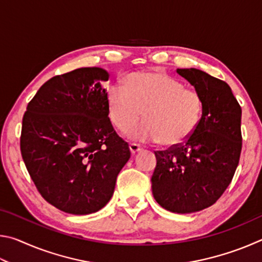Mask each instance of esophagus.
<instances>
[{"instance_id": "1", "label": "esophagus", "mask_w": 262, "mask_h": 262, "mask_svg": "<svg viewBox=\"0 0 262 262\" xmlns=\"http://www.w3.org/2000/svg\"><path fill=\"white\" fill-rule=\"evenodd\" d=\"M129 149H130V152L134 155V154H136V152H139L140 150L142 149L139 144H136V143H130L129 144Z\"/></svg>"}]
</instances>
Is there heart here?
Wrapping results in <instances>:
<instances>
[{
	"label": "heart",
	"instance_id": "1",
	"mask_svg": "<svg viewBox=\"0 0 262 262\" xmlns=\"http://www.w3.org/2000/svg\"><path fill=\"white\" fill-rule=\"evenodd\" d=\"M106 103L111 122L126 130L140 117L146 119L126 132L132 140L158 142L176 147L189 139L202 115V99L198 92L163 73H136L126 78L125 88L110 85Z\"/></svg>",
	"mask_w": 262,
	"mask_h": 262
}]
</instances>
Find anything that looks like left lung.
Listing matches in <instances>:
<instances>
[{
  "label": "left lung",
  "instance_id": "8db88e82",
  "mask_svg": "<svg viewBox=\"0 0 262 262\" xmlns=\"http://www.w3.org/2000/svg\"><path fill=\"white\" fill-rule=\"evenodd\" d=\"M202 99L199 126L184 144L156 151L155 200L190 214L210 207L231 183L242 151V108L227 83L202 70L177 69Z\"/></svg>",
  "mask_w": 262,
  "mask_h": 262
}]
</instances>
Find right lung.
Returning a JSON list of instances; mask_svg holds the SVG:
<instances>
[{
  "mask_svg": "<svg viewBox=\"0 0 262 262\" xmlns=\"http://www.w3.org/2000/svg\"><path fill=\"white\" fill-rule=\"evenodd\" d=\"M103 68L75 69L39 89L23 118L21 157L35 187L57 209L89 215L104 208L130 158L108 118Z\"/></svg>",
  "mask_w": 262,
  "mask_h": 262,
  "instance_id": "right-lung-1",
  "label": "right lung"
}]
</instances>
